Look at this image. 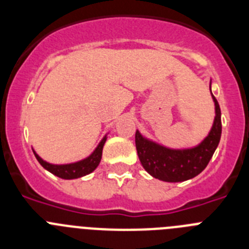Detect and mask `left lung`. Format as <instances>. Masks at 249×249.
Here are the masks:
<instances>
[{
  "label": "left lung",
  "mask_w": 249,
  "mask_h": 249,
  "mask_svg": "<svg viewBox=\"0 0 249 249\" xmlns=\"http://www.w3.org/2000/svg\"><path fill=\"white\" fill-rule=\"evenodd\" d=\"M212 98L215 106V117L212 129L202 141V143L195 148H166L142 137L138 131L136 132L138 158L152 177L164 182H183L196 177L206 168L218 146L222 133L221 108L213 94Z\"/></svg>",
  "instance_id": "left-lung-1"
}]
</instances>
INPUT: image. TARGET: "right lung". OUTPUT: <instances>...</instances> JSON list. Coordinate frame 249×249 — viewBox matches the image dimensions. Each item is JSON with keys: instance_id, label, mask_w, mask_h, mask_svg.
<instances>
[{"instance_id": "1", "label": "right lung", "mask_w": 249, "mask_h": 249, "mask_svg": "<svg viewBox=\"0 0 249 249\" xmlns=\"http://www.w3.org/2000/svg\"><path fill=\"white\" fill-rule=\"evenodd\" d=\"M106 140L107 138L103 137V140L101 141L97 148L94 149L93 153L89 157L85 158V160H80V162H76V163L51 164L46 162V160H43L42 158L37 155L36 152H34V153L36 156L37 160L41 163V166L47 169L48 172L57 176V177L62 178V179H73V178H80L89 175V173L93 172L94 169L97 168V166L101 162V158H102V149L103 146H105Z\"/></svg>"}]
</instances>
